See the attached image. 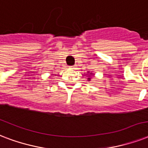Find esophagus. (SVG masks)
<instances>
[{
    "instance_id": "esophagus-1",
    "label": "esophagus",
    "mask_w": 148,
    "mask_h": 148,
    "mask_svg": "<svg viewBox=\"0 0 148 148\" xmlns=\"http://www.w3.org/2000/svg\"><path fill=\"white\" fill-rule=\"evenodd\" d=\"M69 68H70V69H74V68H75V66H69Z\"/></svg>"
}]
</instances>
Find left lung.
I'll return each instance as SVG.
<instances>
[{"label": "left lung", "instance_id": "left-lung-1", "mask_svg": "<svg viewBox=\"0 0 148 148\" xmlns=\"http://www.w3.org/2000/svg\"><path fill=\"white\" fill-rule=\"evenodd\" d=\"M90 79V78H89V79Z\"/></svg>", "mask_w": 148, "mask_h": 148}]
</instances>
